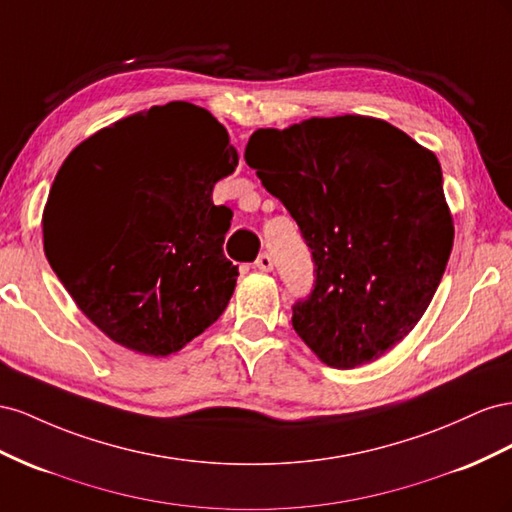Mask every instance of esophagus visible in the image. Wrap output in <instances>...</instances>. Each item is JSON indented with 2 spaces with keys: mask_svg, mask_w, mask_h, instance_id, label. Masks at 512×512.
Instances as JSON below:
<instances>
[{
  "mask_svg": "<svg viewBox=\"0 0 512 512\" xmlns=\"http://www.w3.org/2000/svg\"><path fill=\"white\" fill-rule=\"evenodd\" d=\"M255 268L261 270V272H270V270L274 268V261H272L270 253H261V255L257 257V261H255Z\"/></svg>",
  "mask_w": 512,
  "mask_h": 512,
  "instance_id": "34e87169",
  "label": "esophagus"
}]
</instances>
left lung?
<instances>
[{"label":"left lung","instance_id":"left-lung-1","mask_svg":"<svg viewBox=\"0 0 512 512\" xmlns=\"http://www.w3.org/2000/svg\"><path fill=\"white\" fill-rule=\"evenodd\" d=\"M244 158L315 261L298 337L334 369L382 358L425 315L455 240L435 154L384 120L339 115L259 128Z\"/></svg>","mask_w":512,"mask_h":512}]
</instances>
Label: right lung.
I'll use <instances>...</instances> for the list:
<instances>
[{
	"mask_svg": "<svg viewBox=\"0 0 512 512\" xmlns=\"http://www.w3.org/2000/svg\"><path fill=\"white\" fill-rule=\"evenodd\" d=\"M236 167L225 126L182 100L128 115L68 154L42 214L45 253L111 341L169 356L227 309L233 214L212 191Z\"/></svg>",
	"mask_w": 512,
	"mask_h": 512,
	"instance_id": "right-lung-1",
	"label": "right lung"
}]
</instances>
